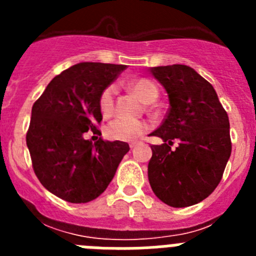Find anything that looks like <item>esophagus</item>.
<instances>
[{"label": "esophagus", "instance_id": "esophagus-1", "mask_svg": "<svg viewBox=\"0 0 256 256\" xmlns=\"http://www.w3.org/2000/svg\"><path fill=\"white\" fill-rule=\"evenodd\" d=\"M137 144H138V142H130V148H136V146H137Z\"/></svg>", "mask_w": 256, "mask_h": 256}]
</instances>
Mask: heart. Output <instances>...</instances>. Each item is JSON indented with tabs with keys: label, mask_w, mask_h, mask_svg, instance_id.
I'll return each instance as SVG.
<instances>
[{
	"label": "heart",
	"mask_w": 256,
	"mask_h": 256,
	"mask_svg": "<svg viewBox=\"0 0 256 256\" xmlns=\"http://www.w3.org/2000/svg\"><path fill=\"white\" fill-rule=\"evenodd\" d=\"M130 87L137 96L144 102L154 101L159 94L158 87L151 80L144 78L134 79L130 83ZM116 88L115 86H108L102 91L98 100L100 112L104 116H110L114 108V94ZM148 130V126L144 122L130 120L124 118H116L106 126V136L112 141L130 142L141 138Z\"/></svg>",
	"instance_id": "heart-1"
}]
</instances>
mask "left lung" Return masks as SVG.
Returning a JSON list of instances; mask_svg holds the SVG:
<instances>
[{"label":"left lung","instance_id":"obj_1","mask_svg":"<svg viewBox=\"0 0 256 256\" xmlns=\"http://www.w3.org/2000/svg\"><path fill=\"white\" fill-rule=\"evenodd\" d=\"M165 88L169 112L151 134L148 182L158 198L173 208L195 205L219 184L232 151L230 120L212 86L195 69L180 64L150 68ZM174 139L178 146L171 150Z\"/></svg>","mask_w":256,"mask_h":256}]
</instances>
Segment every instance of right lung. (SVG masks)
I'll return each mask as SVG.
<instances>
[{"instance_id":"right-lung-1","label":"right lung","mask_w":256,"mask_h":256,"mask_svg":"<svg viewBox=\"0 0 256 256\" xmlns=\"http://www.w3.org/2000/svg\"><path fill=\"white\" fill-rule=\"evenodd\" d=\"M124 69L79 62L52 79L32 108L26 146L34 173L44 188L68 202L98 198L130 151L126 142L100 138L92 144L84 138L102 120L101 94Z\"/></svg>"}]
</instances>
